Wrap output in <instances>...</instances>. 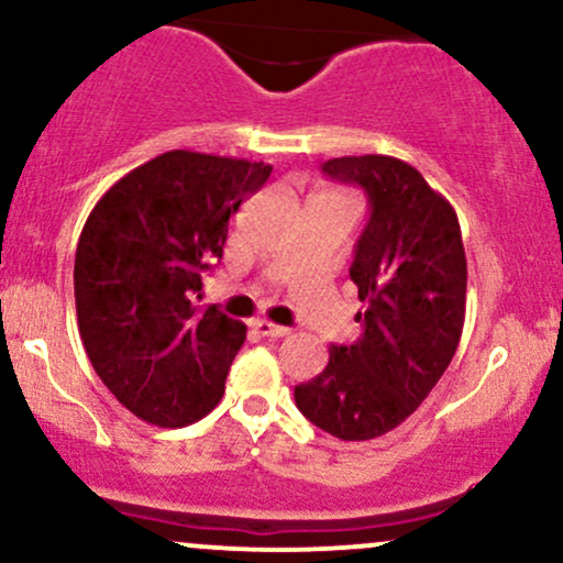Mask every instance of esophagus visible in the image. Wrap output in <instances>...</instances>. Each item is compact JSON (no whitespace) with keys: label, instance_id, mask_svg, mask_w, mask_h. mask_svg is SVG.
<instances>
[{"label":"esophagus","instance_id":"34e87169","mask_svg":"<svg viewBox=\"0 0 563 563\" xmlns=\"http://www.w3.org/2000/svg\"><path fill=\"white\" fill-rule=\"evenodd\" d=\"M254 331L260 335H267V339H283V335H288L290 331L283 325H275V322H267V320H260L254 322Z\"/></svg>","mask_w":563,"mask_h":563}]
</instances>
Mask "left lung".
I'll return each mask as SVG.
<instances>
[{"label": "left lung", "instance_id": "obj_1", "mask_svg": "<svg viewBox=\"0 0 563 563\" xmlns=\"http://www.w3.org/2000/svg\"><path fill=\"white\" fill-rule=\"evenodd\" d=\"M322 174L357 185L371 203L349 267L363 335L333 344L325 371L294 397L318 429L365 442L412 416L448 371L466 320V251L450 200L405 161L344 156Z\"/></svg>", "mask_w": 563, "mask_h": 563}]
</instances>
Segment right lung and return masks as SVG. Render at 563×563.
Returning a JSON list of instances; mask_svg holds the SVG:
<instances>
[{"label":"right lung","mask_w":563,"mask_h":563,"mask_svg":"<svg viewBox=\"0 0 563 563\" xmlns=\"http://www.w3.org/2000/svg\"><path fill=\"white\" fill-rule=\"evenodd\" d=\"M262 161L169 151L121 177L84 224L76 318L95 373L147 423H196L219 405L243 322L198 307L230 217L267 183Z\"/></svg>","instance_id":"add662e5"}]
</instances>
